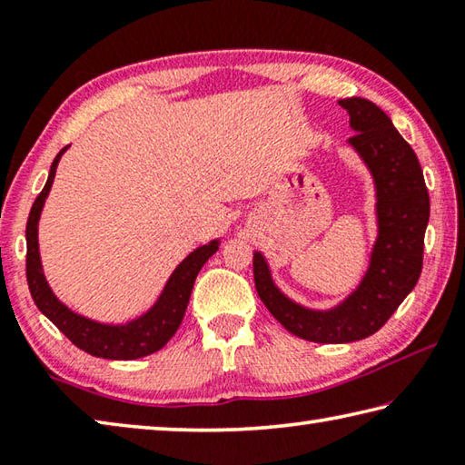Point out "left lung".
Returning a JSON list of instances; mask_svg holds the SVG:
<instances>
[{
  "label": "left lung",
  "instance_id": "8db88e82",
  "mask_svg": "<svg viewBox=\"0 0 465 465\" xmlns=\"http://www.w3.org/2000/svg\"><path fill=\"white\" fill-rule=\"evenodd\" d=\"M355 131L349 141L363 155L377 184L380 238L361 287L332 312L295 305L272 285L264 258L254 254V285L262 303L291 334L313 342H352L375 334L419 282L429 191L419 157L388 114L365 98L338 102Z\"/></svg>",
  "mask_w": 465,
  "mask_h": 465
}]
</instances>
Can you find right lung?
Returning a JSON list of instances; mask_svg holds the SVG:
<instances>
[{"mask_svg":"<svg viewBox=\"0 0 465 465\" xmlns=\"http://www.w3.org/2000/svg\"><path fill=\"white\" fill-rule=\"evenodd\" d=\"M63 152H65V149H61L57 157L53 160L49 180H46L41 194L36 196V201L28 215L26 279H28L30 295H33L36 308L41 310L45 316L49 318L53 324L77 346V349L90 352L94 357L129 361V359L152 355V352L160 351L162 346L176 334L180 322L184 318L196 274H199V271L203 269V264L217 252V242H211L207 246L196 248L191 256H186L174 271V274L170 277L168 285L163 289L160 302L153 305V310H149L143 318L131 322L127 326L96 324V322L85 320L82 316H77V313L69 312L65 305L53 295L49 285H46L45 274L41 269V256H38V240H36L38 217H41L46 194L51 191L54 172H57V163L61 160Z\"/></svg>","mask_w":465,"mask_h":465,"instance_id":"obj_1","label":"right lung"}]
</instances>
